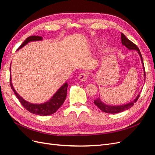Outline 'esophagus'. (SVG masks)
<instances>
[{"label": "esophagus", "instance_id": "34e87169", "mask_svg": "<svg viewBox=\"0 0 155 155\" xmlns=\"http://www.w3.org/2000/svg\"><path fill=\"white\" fill-rule=\"evenodd\" d=\"M88 76V74L84 72V73H81V74H79L78 78H79V80H81V81H85L87 80Z\"/></svg>", "mask_w": 155, "mask_h": 155}]
</instances>
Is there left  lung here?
Masks as SVG:
<instances>
[{"label": "left lung", "instance_id": "8db88e82", "mask_svg": "<svg viewBox=\"0 0 155 155\" xmlns=\"http://www.w3.org/2000/svg\"><path fill=\"white\" fill-rule=\"evenodd\" d=\"M121 43L124 46H125L129 50H135L138 51V53L140 55V59H141V61L142 63V66H143V69L144 71V78H145V68H144V65H143V59H142V56L141 53L139 50V48L137 47V46L135 44H134L133 42H131L130 40H129L127 37H125V35L124 34H121ZM140 97V93L137 95V97L135 99L130 103H128L127 104H124V105H107L105 104H104V102H102V101L101 100L100 97H99L98 98H97L96 100H94V104L99 108L100 110H101L103 112H107V113H110V114H115V113H119V112H123L124 110H127L129 109H130V107H132L134 104H135L137 101L138 100V99Z\"/></svg>", "mask_w": 155, "mask_h": 155}]
</instances>
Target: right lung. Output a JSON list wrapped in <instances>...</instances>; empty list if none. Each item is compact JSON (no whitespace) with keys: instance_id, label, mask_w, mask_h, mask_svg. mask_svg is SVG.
<instances>
[{"instance_id":"obj_1","label":"right lung","mask_w":155,"mask_h":155,"mask_svg":"<svg viewBox=\"0 0 155 155\" xmlns=\"http://www.w3.org/2000/svg\"><path fill=\"white\" fill-rule=\"evenodd\" d=\"M43 40V37L40 36H30L28 37L23 42V43L20 46V47L17 49V50L22 48L23 46H25L28 43L31 41H38ZM10 70H11V64H10ZM10 86L13 90V92L17 97L18 100L21 102V105L24 107L25 109L30 112L31 113L34 114L36 115L39 116H48L54 114V112L57 111L59 108L63 105L65 99H66L67 94V87H68V83L65 82L62 86L61 87L58 91L56 92L52 96L50 99L46 101L43 104H31V103L26 101L25 100L18 94L16 92V91L14 88L12 81V78H11V74H10Z\"/></svg>"}]
</instances>
